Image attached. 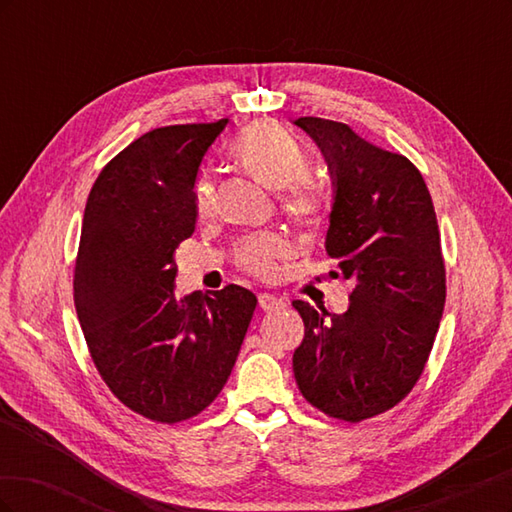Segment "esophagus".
<instances>
[{
	"label": "esophagus",
	"instance_id": "esophagus-1",
	"mask_svg": "<svg viewBox=\"0 0 512 512\" xmlns=\"http://www.w3.org/2000/svg\"><path fill=\"white\" fill-rule=\"evenodd\" d=\"M258 305L265 309V312H280V309L286 307V301L275 297V294H269V292H260L258 294Z\"/></svg>",
	"mask_w": 512,
	"mask_h": 512
}]
</instances>
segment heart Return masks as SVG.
I'll use <instances>...</instances> for the list:
<instances>
[{
  "label": "heart",
  "mask_w": 512,
  "mask_h": 512,
  "mask_svg": "<svg viewBox=\"0 0 512 512\" xmlns=\"http://www.w3.org/2000/svg\"><path fill=\"white\" fill-rule=\"evenodd\" d=\"M232 156L258 181L280 190V207L292 222L316 226L331 207L329 185L309 173V151L284 128L271 121L247 126L232 143ZM192 203L198 220H209L218 209V194L211 177L194 181ZM288 254V241L277 232H256L237 243V265L256 277H271L277 260Z\"/></svg>",
  "instance_id": "obj_1"
}]
</instances>
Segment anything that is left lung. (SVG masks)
<instances>
[{
	"label": "left lung",
	"mask_w": 512,
	"mask_h": 512,
	"mask_svg": "<svg viewBox=\"0 0 512 512\" xmlns=\"http://www.w3.org/2000/svg\"><path fill=\"white\" fill-rule=\"evenodd\" d=\"M294 123L329 162L335 203L327 252L354 280L339 316L324 318L309 303L292 301L305 324L292 356L294 378L314 408L361 423L414 389L433 348L446 301L436 209L421 170L406 156L365 141L342 121Z\"/></svg>",
	"instance_id": "8db88e82"
}]
</instances>
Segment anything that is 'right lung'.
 I'll list each match as a JSON object with an SVG mask.
<instances>
[{"mask_svg": "<svg viewBox=\"0 0 512 512\" xmlns=\"http://www.w3.org/2000/svg\"><path fill=\"white\" fill-rule=\"evenodd\" d=\"M228 119L156 128L98 175L74 262V305L111 393L153 423L198 416L235 367L254 292L175 297V250L192 237L200 160Z\"/></svg>", "mask_w": 512, "mask_h": 512, "instance_id": "right-lung-1", "label": "right lung"}]
</instances>
